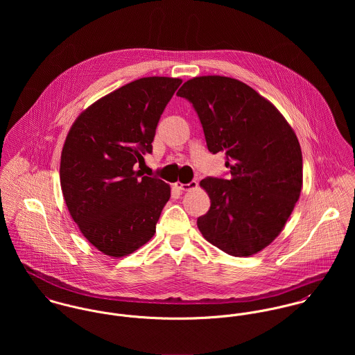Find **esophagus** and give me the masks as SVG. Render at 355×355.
I'll list each match as a JSON object with an SVG mask.
<instances>
[{"label": "esophagus", "mask_w": 355, "mask_h": 355, "mask_svg": "<svg viewBox=\"0 0 355 355\" xmlns=\"http://www.w3.org/2000/svg\"><path fill=\"white\" fill-rule=\"evenodd\" d=\"M197 186H198V183H197V180H191L190 183H175V187L178 189V190H180V191H189V190H193V189H197Z\"/></svg>", "instance_id": "esophagus-1"}]
</instances>
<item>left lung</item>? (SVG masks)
Instances as JSON below:
<instances>
[{"label": "left lung", "instance_id": "1", "mask_svg": "<svg viewBox=\"0 0 355 355\" xmlns=\"http://www.w3.org/2000/svg\"><path fill=\"white\" fill-rule=\"evenodd\" d=\"M194 107L207 150L225 154L230 178L201 182L210 209L203 238L224 253L248 257L283 230L302 189V152L282 113L250 86L225 76L187 80L176 94Z\"/></svg>", "mask_w": 355, "mask_h": 355}]
</instances>
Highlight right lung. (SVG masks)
<instances>
[{
    "mask_svg": "<svg viewBox=\"0 0 355 355\" xmlns=\"http://www.w3.org/2000/svg\"><path fill=\"white\" fill-rule=\"evenodd\" d=\"M180 85L159 76L134 80L87 107L67 135L62 196L85 238L106 255L131 254L155 232L171 189L135 168L153 152L159 117Z\"/></svg>",
    "mask_w": 355,
    "mask_h": 355,
    "instance_id": "right-lung-1",
    "label": "right lung"
}]
</instances>
